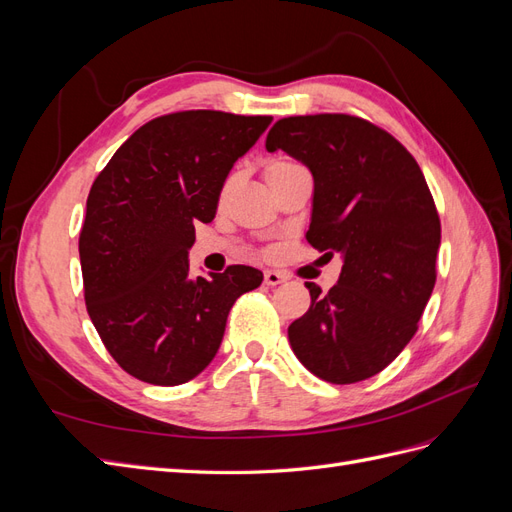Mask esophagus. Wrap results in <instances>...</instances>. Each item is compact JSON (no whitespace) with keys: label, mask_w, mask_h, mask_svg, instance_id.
Instances as JSON below:
<instances>
[{"label":"esophagus","mask_w":512,"mask_h":512,"mask_svg":"<svg viewBox=\"0 0 512 512\" xmlns=\"http://www.w3.org/2000/svg\"><path fill=\"white\" fill-rule=\"evenodd\" d=\"M286 282V275L280 273V271H265V284L267 286H277Z\"/></svg>","instance_id":"34e87169"}]
</instances>
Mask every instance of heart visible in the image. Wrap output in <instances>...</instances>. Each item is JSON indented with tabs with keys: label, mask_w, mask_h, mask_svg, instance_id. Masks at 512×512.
I'll return each mask as SVG.
<instances>
[{
	"label": "heart",
	"mask_w": 512,
	"mask_h": 512,
	"mask_svg": "<svg viewBox=\"0 0 512 512\" xmlns=\"http://www.w3.org/2000/svg\"><path fill=\"white\" fill-rule=\"evenodd\" d=\"M301 164L299 162H294V160H288V158H280V160H271L267 166H265V179H267V183L271 185L275 179H280L282 175H286V173H290V170H294V168H299ZM235 183H237V173H230L226 179H224V183H222V188H220V200L224 203V200L230 196V192H232V188H235Z\"/></svg>",
	"instance_id": "heart-1"
}]
</instances>
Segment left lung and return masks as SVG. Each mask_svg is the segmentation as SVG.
<instances>
[{
  "label": "left lung",
  "mask_w": 512,
  "mask_h": 512,
  "mask_svg": "<svg viewBox=\"0 0 512 512\" xmlns=\"http://www.w3.org/2000/svg\"><path fill=\"white\" fill-rule=\"evenodd\" d=\"M314 175L307 241L339 252L337 284L312 294L288 327L297 359L320 380L376 376L408 346L436 284L440 215L412 153L376 123L346 113L284 117L267 134Z\"/></svg>",
  "instance_id": "1"
}]
</instances>
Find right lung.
Segmentation results:
<instances>
[{
    "instance_id": "obj_1",
    "label": "right lung",
    "mask_w": 512,
    "mask_h": 512,
    "mask_svg": "<svg viewBox=\"0 0 512 512\" xmlns=\"http://www.w3.org/2000/svg\"><path fill=\"white\" fill-rule=\"evenodd\" d=\"M271 115L177 111L138 128L87 196L79 254L85 305L117 365L130 376L177 386L218 352L232 303L262 273L230 265L190 277L196 222H211L232 164L267 130Z\"/></svg>"
}]
</instances>
